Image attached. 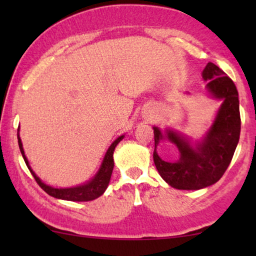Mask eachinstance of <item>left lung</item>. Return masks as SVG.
I'll return each instance as SVG.
<instances>
[{
  "label": "left lung",
  "mask_w": 256,
  "mask_h": 256,
  "mask_svg": "<svg viewBox=\"0 0 256 256\" xmlns=\"http://www.w3.org/2000/svg\"><path fill=\"white\" fill-rule=\"evenodd\" d=\"M202 78L210 96L222 100L211 128L202 141L194 146L190 140L180 132L166 129L163 132L154 127L155 150L154 162L160 177L178 190H199L218 182L228 168L239 142L241 118L236 87L222 70L208 62ZM164 138L178 146L181 152L177 162H166L158 156L156 148Z\"/></svg>",
  "instance_id": "left-lung-1"
}]
</instances>
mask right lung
<instances>
[{"label":"right lung","mask_w":256,"mask_h":256,"mask_svg":"<svg viewBox=\"0 0 256 256\" xmlns=\"http://www.w3.org/2000/svg\"><path fill=\"white\" fill-rule=\"evenodd\" d=\"M17 138H18L20 150V152H22L24 162H26V166L29 168L30 172L32 174V176L34 180H36L38 185H40V186L43 188L48 194H50L52 197L58 198V199H64V200L90 202V200H93V199H96L98 197H100V196L106 191L108 184H110V176H112V172H113V168H114V160H113L114 149L115 146H118V143L124 138V135L120 136V138H118L113 143H112V146L107 150L106 155H104V158L102 160V163H101L99 171H98L96 176H94L88 183L79 185V186L66 188H57L48 186V185L44 184L43 182L36 176V174H34L32 169L30 168L26 155H24L22 141H20L18 134H17Z\"/></svg>","instance_id":"right-lung-1"}]
</instances>
